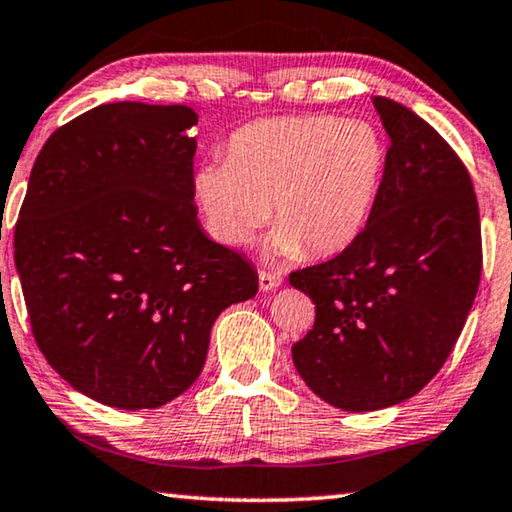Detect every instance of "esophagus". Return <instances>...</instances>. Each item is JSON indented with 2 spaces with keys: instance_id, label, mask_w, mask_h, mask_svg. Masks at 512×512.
I'll return each instance as SVG.
<instances>
[{
  "instance_id": "34e87169",
  "label": "esophagus",
  "mask_w": 512,
  "mask_h": 512,
  "mask_svg": "<svg viewBox=\"0 0 512 512\" xmlns=\"http://www.w3.org/2000/svg\"><path fill=\"white\" fill-rule=\"evenodd\" d=\"M279 284H281L279 274L268 272V270H258V286H261L263 293L274 291V288H277Z\"/></svg>"
}]
</instances>
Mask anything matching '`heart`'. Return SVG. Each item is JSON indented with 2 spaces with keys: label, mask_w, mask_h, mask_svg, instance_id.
<instances>
[{
  "label": "heart",
  "mask_w": 512,
  "mask_h": 512,
  "mask_svg": "<svg viewBox=\"0 0 512 512\" xmlns=\"http://www.w3.org/2000/svg\"><path fill=\"white\" fill-rule=\"evenodd\" d=\"M388 150L365 120L272 117L228 138L226 161L196 168L191 194L207 235L244 247L268 219L274 256L346 249L379 198Z\"/></svg>",
  "instance_id": "heart-1"
}]
</instances>
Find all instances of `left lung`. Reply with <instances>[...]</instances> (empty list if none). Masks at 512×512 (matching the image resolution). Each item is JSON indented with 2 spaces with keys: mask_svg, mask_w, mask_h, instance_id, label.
I'll return each mask as SVG.
<instances>
[{
  "mask_svg": "<svg viewBox=\"0 0 512 512\" xmlns=\"http://www.w3.org/2000/svg\"><path fill=\"white\" fill-rule=\"evenodd\" d=\"M390 136L367 226L330 261L291 272L316 321L293 365L323 402L379 411L439 374L462 332L483 270L471 175L439 131L374 96Z\"/></svg>",
  "mask_w": 512,
  "mask_h": 512,
  "instance_id": "left-lung-1",
  "label": "left lung"
}]
</instances>
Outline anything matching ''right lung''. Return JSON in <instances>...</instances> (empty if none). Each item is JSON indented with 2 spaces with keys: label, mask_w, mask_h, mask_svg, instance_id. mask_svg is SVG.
Here are the masks:
<instances>
[{
  "label": "right lung",
  "mask_w": 512,
  "mask_h": 512,
  "mask_svg": "<svg viewBox=\"0 0 512 512\" xmlns=\"http://www.w3.org/2000/svg\"><path fill=\"white\" fill-rule=\"evenodd\" d=\"M196 122L189 106L103 103L59 127L29 175L13 247L34 339L106 406L180 397L217 316L258 291L251 263L198 221Z\"/></svg>",
  "instance_id": "right-lung-1"
}]
</instances>
